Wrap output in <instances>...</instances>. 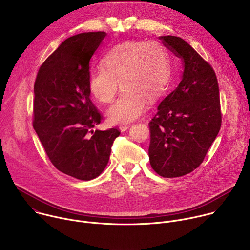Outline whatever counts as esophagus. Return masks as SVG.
<instances>
[{
    "instance_id": "obj_1",
    "label": "esophagus",
    "mask_w": 250,
    "mask_h": 250,
    "mask_svg": "<svg viewBox=\"0 0 250 250\" xmlns=\"http://www.w3.org/2000/svg\"><path fill=\"white\" fill-rule=\"evenodd\" d=\"M129 127H130V125H120L121 131H125V130H127Z\"/></svg>"
}]
</instances>
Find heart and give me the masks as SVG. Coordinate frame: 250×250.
Segmentation results:
<instances>
[{
    "instance_id": "heart-1",
    "label": "heart",
    "mask_w": 250,
    "mask_h": 250,
    "mask_svg": "<svg viewBox=\"0 0 250 250\" xmlns=\"http://www.w3.org/2000/svg\"><path fill=\"white\" fill-rule=\"evenodd\" d=\"M169 81V56L162 44L156 42H125L104 54L102 67L90 71L88 87L99 102L111 104L120 83L123 93L108 116L114 124H125L141 116L147 100H158Z\"/></svg>"
}]
</instances>
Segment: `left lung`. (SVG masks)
Listing matches in <instances>:
<instances>
[{
	"label": "left lung",
	"instance_id": "1",
	"mask_svg": "<svg viewBox=\"0 0 250 250\" xmlns=\"http://www.w3.org/2000/svg\"><path fill=\"white\" fill-rule=\"evenodd\" d=\"M165 46L184 62L181 82L158 105L149 122L152 169L164 178L191 173L204 161L222 125L215 70L189 43L173 35Z\"/></svg>",
	"mask_w": 250,
	"mask_h": 250
}]
</instances>
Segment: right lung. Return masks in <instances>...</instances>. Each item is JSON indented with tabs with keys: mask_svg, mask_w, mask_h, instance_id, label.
<instances>
[{
	"mask_svg": "<svg viewBox=\"0 0 250 250\" xmlns=\"http://www.w3.org/2000/svg\"><path fill=\"white\" fill-rule=\"evenodd\" d=\"M104 31L65 40L42 64L34 82L33 128L60 172L89 181L109 162L118 127L93 130L103 115L90 99L89 63Z\"/></svg>",
	"mask_w": 250,
	"mask_h": 250,
	"instance_id": "add662e5",
	"label": "right lung"
}]
</instances>
